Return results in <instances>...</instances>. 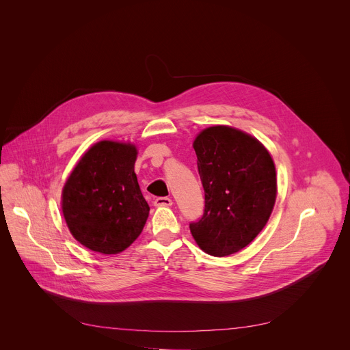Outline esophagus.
<instances>
[{"instance_id": "obj_1", "label": "esophagus", "mask_w": 350, "mask_h": 350, "mask_svg": "<svg viewBox=\"0 0 350 350\" xmlns=\"http://www.w3.org/2000/svg\"><path fill=\"white\" fill-rule=\"evenodd\" d=\"M154 206H171L172 204V200L168 197H159L153 200Z\"/></svg>"}]
</instances>
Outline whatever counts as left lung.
<instances>
[{"mask_svg":"<svg viewBox=\"0 0 350 350\" xmlns=\"http://www.w3.org/2000/svg\"><path fill=\"white\" fill-rule=\"evenodd\" d=\"M204 210L190 230L202 250L229 256L245 248L265 226L276 200L269 152L230 126H211L194 142Z\"/></svg>","mask_w":350,"mask_h":350,"instance_id":"8db88e82","label":"left lung"}]
</instances>
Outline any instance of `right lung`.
Wrapping results in <instances>:
<instances>
[{
    "mask_svg": "<svg viewBox=\"0 0 350 350\" xmlns=\"http://www.w3.org/2000/svg\"><path fill=\"white\" fill-rule=\"evenodd\" d=\"M136 156L132 144L100 142L67 179L63 215L71 234L86 248L120 253L143 232L150 206L135 174Z\"/></svg>",
    "mask_w": 350,
    "mask_h": 350,
    "instance_id": "obj_1",
    "label": "right lung"
}]
</instances>
